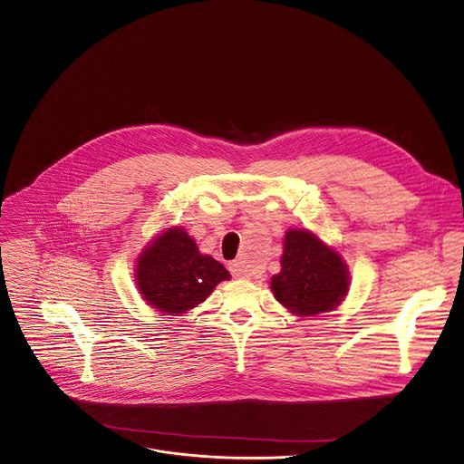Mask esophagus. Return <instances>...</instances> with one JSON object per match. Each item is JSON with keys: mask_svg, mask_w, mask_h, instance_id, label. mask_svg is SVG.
Wrapping results in <instances>:
<instances>
[{"mask_svg": "<svg viewBox=\"0 0 464 464\" xmlns=\"http://www.w3.org/2000/svg\"><path fill=\"white\" fill-rule=\"evenodd\" d=\"M229 270H231L233 277H237V279H249L251 277V270L242 261H231Z\"/></svg>", "mask_w": 464, "mask_h": 464, "instance_id": "1", "label": "esophagus"}]
</instances>
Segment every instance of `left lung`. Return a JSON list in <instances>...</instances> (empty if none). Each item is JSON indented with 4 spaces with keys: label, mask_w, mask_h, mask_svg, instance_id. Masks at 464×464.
Wrapping results in <instances>:
<instances>
[{
    "label": "left lung",
    "mask_w": 464,
    "mask_h": 464,
    "mask_svg": "<svg viewBox=\"0 0 464 464\" xmlns=\"http://www.w3.org/2000/svg\"><path fill=\"white\" fill-rule=\"evenodd\" d=\"M270 288L285 308L313 316L340 306L349 292V270L343 257L311 231L290 229L281 272L272 276Z\"/></svg>",
    "instance_id": "left-lung-1"
}]
</instances>
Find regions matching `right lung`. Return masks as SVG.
Returning <instances> with one entry per match:
<instances>
[{
    "label": "right lung",
    "instance_id": "1",
    "mask_svg": "<svg viewBox=\"0 0 464 464\" xmlns=\"http://www.w3.org/2000/svg\"><path fill=\"white\" fill-rule=\"evenodd\" d=\"M222 263L201 255L194 238L181 227H169L137 259L135 279L150 306L181 314L205 303L213 288L229 279Z\"/></svg>",
    "mask_w": 464,
    "mask_h": 464
}]
</instances>
